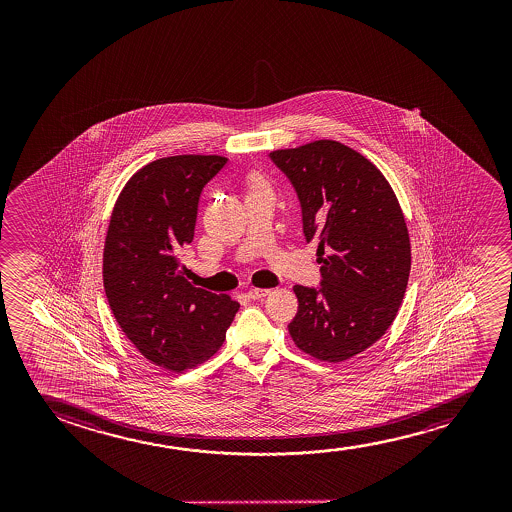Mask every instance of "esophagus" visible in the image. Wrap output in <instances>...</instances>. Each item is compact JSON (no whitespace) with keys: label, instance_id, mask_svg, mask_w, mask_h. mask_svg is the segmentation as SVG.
<instances>
[{"label":"esophagus","instance_id":"1","mask_svg":"<svg viewBox=\"0 0 512 512\" xmlns=\"http://www.w3.org/2000/svg\"><path fill=\"white\" fill-rule=\"evenodd\" d=\"M269 294H271V290H267V288H250L248 290V297L250 299H262V297H266Z\"/></svg>","mask_w":512,"mask_h":512}]
</instances>
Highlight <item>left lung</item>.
I'll return each mask as SVG.
<instances>
[{"mask_svg": "<svg viewBox=\"0 0 512 512\" xmlns=\"http://www.w3.org/2000/svg\"><path fill=\"white\" fill-rule=\"evenodd\" d=\"M294 187L302 232L318 243L322 281L295 285L299 309L288 332L304 353L343 362L392 325L406 294L411 245L390 183L339 141L269 154Z\"/></svg>", "mask_w": 512, "mask_h": 512, "instance_id": "8db88e82", "label": "left lung"}]
</instances>
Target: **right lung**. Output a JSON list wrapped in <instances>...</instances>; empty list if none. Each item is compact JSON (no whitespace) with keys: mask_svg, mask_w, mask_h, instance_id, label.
<instances>
[{"mask_svg":"<svg viewBox=\"0 0 512 512\" xmlns=\"http://www.w3.org/2000/svg\"><path fill=\"white\" fill-rule=\"evenodd\" d=\"M227 164L220 155L150 162L126 183L113 208L103 253L108 304L143 357L182 372L224 344L239 304L190 285L180 250L194 239L206 183Z\"/></svg>","mask_w":512,"mask_h":512,"instance_id":"right-lung-1","label":"right lung"}]
</instances>
